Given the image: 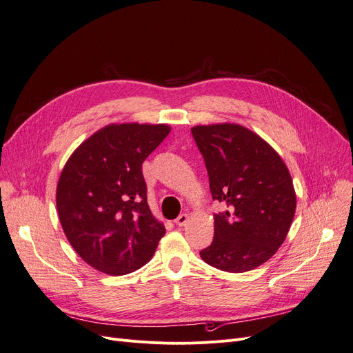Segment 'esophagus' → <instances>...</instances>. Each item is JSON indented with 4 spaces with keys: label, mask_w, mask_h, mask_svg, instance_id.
I'll use <instances>...</instances> for the list:
<instances>
[{
    "label": "esophagus",
    "mask_w": 353,
    "mask_h": 353,
    "mask_svg": "<svg viewBox=\"0 0 353 353\" xmlns=\"http://www.w3.org/2000/svg\"><path fill=\"white\" fill-rule=\"evenodd\" d=\"M189 221V214H186V213H181V214H179L177 216V219L174 220V223L177 225V226H184Z\"/></svg>",
    "instance_id": "esophagus-1"
}]
</instances>
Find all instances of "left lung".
Returning <instances> with one entry per match:
<instances>
[{"label":"left lung","instance_id":"left-lung-1","mask_svg":"<svg viewBox=\"0 0 353 353\" xmlns=\"http://www.w3.org/2000/svg\"><path fill=\"white\" fill-rule=\"evenodd\" d=\"M205 157L213 200L226 213L214 214V237L200 252L208 265L232 273L256 269L285 242L296 212L289 169L274 148L237 123L192 127Z\"/></svg>","mask_w":353,"mask_h":353}]
</instances>
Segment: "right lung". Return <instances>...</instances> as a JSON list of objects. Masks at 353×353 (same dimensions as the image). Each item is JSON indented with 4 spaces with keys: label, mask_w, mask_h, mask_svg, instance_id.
Returning a JSON list of instances; mask_svg holds the SVG:
<instances>
[{
    "label": "right lung",
    "mask_w": 353,
    "mask_h": 353,
    "mask_svg": "<svg viewBox=\"0 0 353 353\" xmlns=\"http://www.w3.org/2000/svg\"><path fill=\"white\" fill-rule=\"evenodd\" d=\"M170 130L163 123H111L64 164L55 190L60 223L96 270L121 276L153 257L165 228L148 208L141 164Z\"/></svg>",
    "instance_id": "right-lung-1"
}]
</instances>
